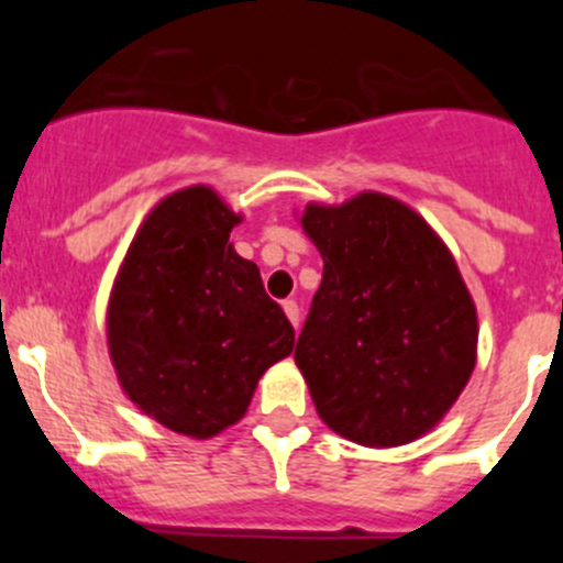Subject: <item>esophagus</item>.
Instances as JSON below:
<instances>
[{"instance_id": "obj_1", "label": "esophagus", "mask_w": 563, "mask_h": 563, "mask_svg": "<svg viewBox=\"0 0 563 563\" xmlns=\"http://www.w3.org/2000/svg\"><path fill=\"white\" fill-rule=\"evenodd\" d=\"M283 310H286L288 321H291L294 329H299V305L294 302V299H288V302H283Z\"/></svg>"}]
</instances>
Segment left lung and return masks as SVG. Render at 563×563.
I'll return each instance as SVG.
<instances>
[{
  "mask_svg": "<svg viewBox=\"0 0 563 563\" xmlns=\"http://www.w3.org/2000/svg\"><path fill=\"white\" fill-rule=\"evenodd\" d=\"M323 258L294 362L316 411L362 446L417 441L476 365V305L450 247L408 203L365 190L299 218Z\"/></svg>",
  "mask_w": 563,
  "mask_h": 563,
  "instance_id": "obj_1",
  "label": "left lung"
}]
</instances>
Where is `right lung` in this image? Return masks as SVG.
I'll list each match as a JSON object with an SVG mask.
<instances>
[{
  "label": "right lung",
  "instance_id": "obj_1",
  "mask_svg": "<svg viewBox=\"0 0 563 563\" xmlns=\"http://www.w3.org/2000/svg\"><path fill=\"white\" fill-rule=\"evenodd\" d=\"M242 223L209 185L152 207L108 297L119 387L141 413L187 439L245 417L258 378L294 349V327L253 261L229 242Z\"/></svg>",
  "mask_w": 563,
  "mask_h": 563
}]
</instances>
